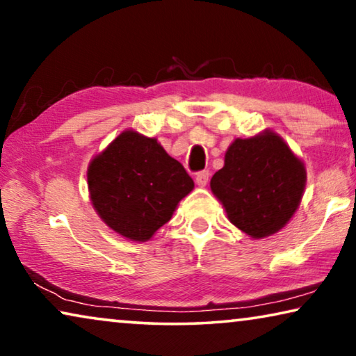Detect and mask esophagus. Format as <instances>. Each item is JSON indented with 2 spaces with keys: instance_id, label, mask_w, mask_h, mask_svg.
I'll return each mask as SVG.
<instances>
[{
  "instance_id": "esophagus-1",
  "label": "esophagus",
  "mask_w": 356,
  "mask_h": 356,
  "mask_svg": "<svg viewBox=\"0 0 356 356\" xmlns=\"http://www.w3.org/2000/svg\"><path fill=\"white\" fill-rule=\"evenodd\" d=\"M209 180V171H200L197 174V177H195V182H197V185H200V187H204V185L208 184Z\"/></svg>"
}]
</instances>
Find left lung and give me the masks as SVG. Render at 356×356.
I'll list each match as a JSON object with an SVG mask.
<instances>
[{"label": "left lung", "instance_id": "1", "mask_svg": "<svg viewBox=\"0 0 356 356\" xmlns=\"http://www.w3.org/2000/svg\"><path fill=\"white\" fill-rule=\"evenodd\" d=\"M307 169L289 145L264 130L252 138H235L224 168L211 179V192L229 221L253 238L279 232L302 202Z\"/></svg>", "mask_w": 356, "mask_h": 356}]
</instances>
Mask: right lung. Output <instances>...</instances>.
I'll return each mask as SVG.
<instances>
[{
	"mask_svg": "<svg viewBox=\"0 0 356 356\" xmlns=\"http://www.w3.org/2000/svg\"><path fill=\"white\" fill-rule=\"evenodd\" d=\"M90 200L122 237L147 242L172 218L193 180L156 138L124 130L90 163Z\"/></svg>",
	"mask_w": 356,
	"mask_h": 356,
	"instance_id": "obj_1",
	"label": "right lung"
}]
</instances>
